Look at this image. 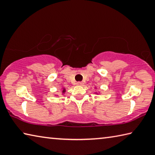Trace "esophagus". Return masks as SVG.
<instances>
[{
	"instance_id": "esophagus-1",
	"label": "esophagus",
	"mask_w": 155,
	"mask_h": 155,
	"mask_svg": "<svg viewBox=\"0 0 155 155\" xmlns=\"http://www.w3.org/2000/svg\"><path fill=\"white\" fill-rule=\"evenodd\" d=\"M83 82H81V81H79V82H77V85H79V86H81V85H83Z\"/></svg>"
}]
</instances>
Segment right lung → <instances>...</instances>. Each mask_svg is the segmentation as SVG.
Returning <instances> with one entry per match:
<instances>
[{
    "label": "right lung",
    "instance_id": "obj_1",
    "mask_svg": "<svg viewBox=\"0 0 155 155\" xmlns=\"http://www.w3.org/2000/svg\"><path fill=\"white\" fill-rule=\"evenodd\" d=\"M65 88H64V90H63L62 92H63V93H65Z\"/></svg>",
    "mask_w": 155,
    "mask_h": 155
}]
</instances>
